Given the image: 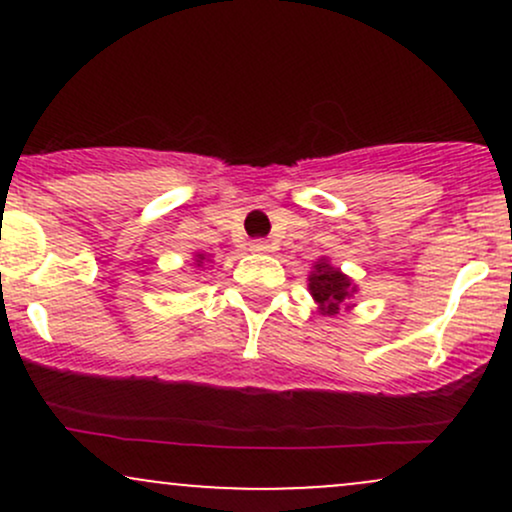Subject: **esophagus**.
Returning <instances> with one entry per match:
<instances>
[{
  "label": "esophagus",
  "instance_id": "esophagus-1",
  "mask_svg": "<svg viewBox=\"0 0 512 512\" xmlns=\"http://www.w3.org/2000/svg\"><path fill=\"white\" fill-rule=\"evenodd\" d=\"M250 250L252 252H269V250H272V245H269L267 240H252Z\"/></svg>",
  "mask_w": 512,
  "mask_h": 512
}]
</instances>
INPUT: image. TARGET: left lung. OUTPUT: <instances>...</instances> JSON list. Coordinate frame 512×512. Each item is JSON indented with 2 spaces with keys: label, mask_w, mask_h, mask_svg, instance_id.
I'll return each mask as SVG.
<instances>
[{
  "label": "left lung",
  "mask_w": 512,
  "mask_h": 512,
  "mask_svg": "<svg viewBox=\"0 0 512 512\" xmlns=\"http://www.w3.org/2000/svg\"><path fill=\"white\" fill-rule=\"evenodd\" d=\"M310 296L315 298L317 308L322 315H337L339 308L346 303V298H351L356 293L354 281L349 276L339 272L337 267H332L327 260L315 262L313 272H310Z\"/></svg>",
  "instance_id": "left-lung-1"
}]
</instances>
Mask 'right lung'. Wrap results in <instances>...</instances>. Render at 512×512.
<instances>
[{"label": "right lung", "instance_id": "right-lung-1", "mask_svg": "<svg viewBox=\"0 0 512 512\" xmlns=\"http://www.w3.org/2000/svg\"><path fill=\"white\" fill-rule=\"evenodd\" d=\"M204 260H207V255H195V262H197V267H199V264H202Z\"/></svg>", "mask_w": 512, "mask_h": 512}]
</instances>
